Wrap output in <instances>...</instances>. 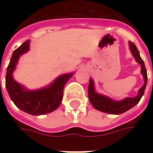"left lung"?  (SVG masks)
Here are the masks:
<instances>
[{"mask_svg":"<svg viewBox=\"0 0 153 153\" xmlns=\"http://www.w3.org/2000/svg\"><path fill=\"white\" fill-rule=\"evenodd\" d=\"M129 48L133 56L135 58V60L141 65V74L143 75V78L145 81L144 85L140 88L137 96L134 98L127 97L123 100L117 101L107 96H105V95L96 93L94 90V81L90 78L89 85H88V98H89L92 105L98 111L109 113V114H122L134 107L136 104H138L141 97L143 96L146 87V82H147V74H146V70L145 67L144 61L140 58V53L136 46L131 42H129Z\"/></svg>","mask_w":153,"mask_h":153,"instance_id":"obj_1","label":"left lung"}]
</instances>
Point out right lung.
Wrapping results in <instances>:
<instances>
[{
    "label": "right lung",
    "mask_w": 153,
    "mask_h": 153,
    "mask_svg": "<svg viewBox=\"0 0 153 153\" xmlns=\"http://www.w3.org/2000/svg\"><path fill=\"white\" fill-rule=\"evenodd\" d=\"M30 41L28 40L14 50L10 59L6 75V88L11 100L17 107L34 116L47 114L53 111L60 105L63 98L64 87L73 73L64 74L56 78L50 85L37 90H27L17 82L13 77L19 59L29 51Z\"/></svg>",
    "instance_id": "add662e5"
}]
</instances>
